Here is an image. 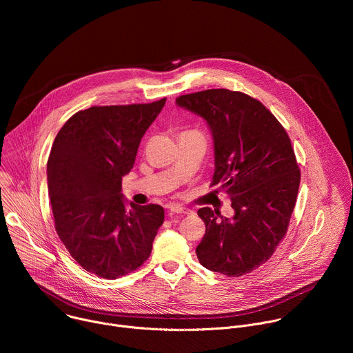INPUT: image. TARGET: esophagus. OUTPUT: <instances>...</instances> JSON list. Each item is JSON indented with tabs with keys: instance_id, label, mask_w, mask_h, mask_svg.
<instances>
[{
	"instance_id": "obj_1",
	"label": "esophagus",
	"mask_w": 353,
	"mask_h": 353,
	"mask_svg": "<svg viewBox=\"0 0 353 353\" xmlns=\"http://www.w3.org/2000/svg\"><path fill=\"white\" fill-rule=\"evenodd\" d=\"M191 211L188 208L184 207H170L169 210V216H174V215H190Z\"/></svg>"
}]
</instances>
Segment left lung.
Returning <instances> with one entry per match:
<instances>
[{
  "label": "left lung",
  "mask_w": 353,
  "mask_h": 353,
  "mask_svg": "<svg viewBox=\"0 0 353 353\" xmlns=\"http://www.w3.org/2000/svg\"><path fill=\"white\" fill-rule=\"evenodd\" d=\"M176 103L207 120L215 145L211 185L221 184L234 210L221 221L216 210H198L205 223L198 261L226 276L254 271L275 253L296 205L300 169L290 138L260 100L243 92L207 89Z\"/></svg>",
  "instance_id": "8db88e82"
}]
</instances>
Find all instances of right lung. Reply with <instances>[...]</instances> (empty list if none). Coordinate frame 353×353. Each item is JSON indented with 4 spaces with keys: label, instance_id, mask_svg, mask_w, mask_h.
I'll return each mask as SVG.
<instances>
[{
    "label": "right lung",
    "instance_id": "add662e5",
    "mask_svg": "<svg viewBox=\"0 0 353 353\" xmlns=\"http://www.w3.org/2000/svg\"><path fill=\"white\" fill-rule=\"evenodd\" d=\"M166 103L92 106L71 116L47 161L48 195L57 234L88 272L116 279L150 256L165 221L161 205L124 204L121 179L139 142Z\"/></svg>",
    "mask_w": 353,
    "mask_h": 353
}]
</instances>
